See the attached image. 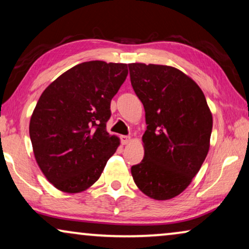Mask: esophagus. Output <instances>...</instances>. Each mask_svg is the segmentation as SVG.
<instances>
[{"instance_id": "34e87169", "label": "esophagus", "mask_w": 249, "mask_h": 249, "mask_svg": "<svg viewBox=\"0 0 249 249\" xmlns=\"http://www.w3.org/2000/svg\"><path fill=\"white\" fill-rule=\"evenodd\" d=\"M130 142V136H121V144L127 145Z\"/></svg>"}]
</instances>
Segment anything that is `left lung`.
<instances>
[{
    "label": "left lung",
    "instance_id": "obj_1",
    "mask_svg": "<svg viewBox=\"0 0 249 249\" xmlns=\"http://www.w3.org/2000/svg\"><path fill=\"white\" fill-rule=\"evenodd\" d=\"M131 86L145 108V155L134 181L158 200L182 193L205 161L213 119L202 89L173 67L130 63Z\"/></svg>",
    "mask_w": 249,
    "mask_h": 249
}]
</instances>
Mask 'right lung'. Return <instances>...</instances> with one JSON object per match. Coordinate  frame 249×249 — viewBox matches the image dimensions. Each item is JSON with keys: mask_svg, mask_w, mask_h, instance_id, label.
Wrapping results in <instances>:
<instances>
[{"mask_svg": "<svg viewBox=\"0 0 249 249\" xmlns=\"http://www.w3.org/2000/svg\"><path fill=\"white\" fill-rule=\"evenodd\" d=\"M128 74L127 64L88 61L56 78L40 95L29 124L34 154L47 180L79 193L100 178L117 151L107 131L111 100Z\"/></svg>", "mask_w": 249, "mask_h": 249, "instance_id": "obj_1", "label": "right lung"}]
</instances>
